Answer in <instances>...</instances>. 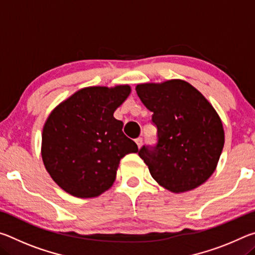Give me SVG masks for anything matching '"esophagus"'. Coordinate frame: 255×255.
I'll return each instance as SVG.
<instances>
[{"instance_id": "1", "label": "esophagus", "mask_w": 255, "mask_h": 255, "mask_svg": "<svg viewBox=\"0 0 255 255\" xmlns=\"http://www.w3.org/2000/svg\"><path fill=\"white\" fill-rule=\"evenodd\" d=\"M135 141H136V144H137V146H138V148H140L141 145H143V138L138 137Z\"/></svg>"}]
</instances>
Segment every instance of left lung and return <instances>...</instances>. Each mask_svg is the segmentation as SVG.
<instances>
[{"mask_svg":"<svg viewBox=\"0 0 255 255\" xmlns=\"http://www.w3.org/2000/svg\"><path fill=\"white\" fill-rule=\"evenodd\" d=\"M136 92L157 128V144L138 150L150 175L174 193L199 187L214 173L225 143L214 107L182 80L138 84Z\"/></svg>","mask_w":255,"mask_h":255,"instance_id":"obj_1","label":"left lung"}]
</instances>
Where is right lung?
Returning <instances> with one entry per match:
<instances>
[{
	"label": "right lung",
	"mask_w": 255,
	"mask_h": 255,
	"mask_svg": "<svg viewBox=\"0 0 255 255\" xmlns=\"http://www.w3.org/2000/svg\"><path fill=\"white\" fill-rule=\"evenodd\" d=\"M129 85L90 86L51 111L41 135V157L49 175L64 191L94 198L111 188L119 162L137 153L114 112L130 94Z\"/></svg>",
	"instance_id": "right-lung-1"
}]
</instances>
